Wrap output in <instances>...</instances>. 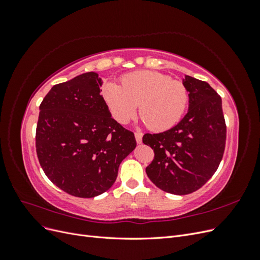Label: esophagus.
I'll return each mask as SVG.
<instances>
[{"instance_id": "1", "label": "esophagus", "mask_w": 260, "mask_h": 260, "mask_svg": "<svg viewBox=\"0 0 260 260\" xmlns=\"http://www.w3.org/2000/svg\"><path fill=\"white\" fill-rule=\"evenodd\" d=\"M135 136H136V140H137V142L140 144L141 142H142V137H143V133L142 132H140V131H137V132H135Z\"/></svg>"}]
</instances>
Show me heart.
<instances>
[{"label": "heart", "mask_w": 260, "mask_h": 260, "mask_svg": "<svg viewBox=\"0 0 260 260\" xmlns=\"http://www.w3.org/2000/svg\"><path fill=\"white\" fill-rule=\"evenodd\" d=\"M121 86L107 82L102 96L114 119L127 123L139 114L146 127L165 131L174 127L182 118L188 91L183 82L157 72H136L123 76Z\"/></svg>", "instance_id": "1"}]
</instances>
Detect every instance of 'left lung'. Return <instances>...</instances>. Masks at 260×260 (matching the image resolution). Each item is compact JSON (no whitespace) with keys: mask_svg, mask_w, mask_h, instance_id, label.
Listing matches in <instances>:
<instances>
[{"mask_svg":"<svg viewBox=\"0 0 260 260\" xmlns=\"http://www.w3.org/2000/svg\"><path fill=\"white\" fill-rule=\"evenodd\" d=\"M190 92L188 112L174 128L145 133L143 143L152 147L154 158L146 174L160 190L185 195L199 190L215 174L225 147L226 125L222 102L211 86L186 76Z\"/></svg>","mask_w":260,"mask_h":260,"instance_id":"obj_1","label":"left lung"}]
</instances>
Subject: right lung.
Returning a JSON list of instances; mask_svg holds the SVG:
<instances>
[{"instance_id": "right-lung-1", "label": "right lung", "mask_w": 260, "mask_h": 260, "mask_svg": "<svg viewBox=\"0 0 260 260\" xmlns=\"http://www.w3.org/2000/svg\"><path fill=\"white\" fill-rule=\"evenodd\" d=\"M96 73L55 84L40 104L36 131L39 162L64 192L91 199L116 181L120 162L137 142L112 118Z\"/></svg>"}]
</instances>
